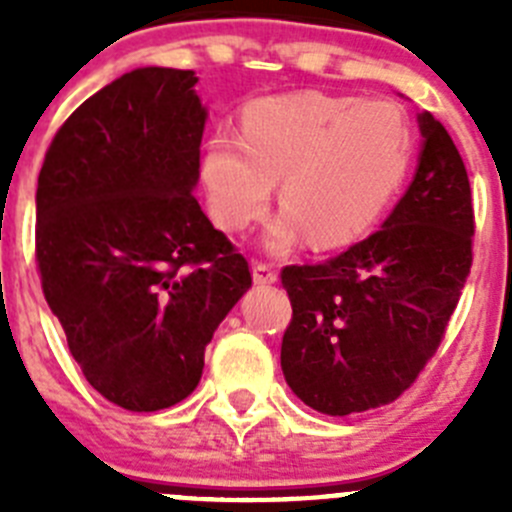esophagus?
Listing matches in <instances>:
<instances>
[{"instance_id": "1", "label": "esophagus", "mask_w": 512, "mask_h": 512, "mask_svg": "<svg viewBox=\"0 0 512 512\" xmlns=\"http://www.w3.org/2000/svg\"><path fill=\"white\" fill-rule=\"evenodd\" d=\"M253 282L274 284L277 282V269L266 261H253Z\"/></svg>"}]
</instances>
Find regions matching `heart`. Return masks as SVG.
I'll use <instances>...</instances> for the list:
<instances>
[{
    "label": "heart",
    "instance_id": "1",
    "mask_svg": "<svg viewBox=\"0 0 512 512\" xmlns=\"http://www.w3.org/2000/svg\"><path fill=\"white\" fill-rule=\"evenodd\" d=\"M413 158V130L390 99L325 92L264 97L241 112V135L217 130L202 151V182L217 225L243 233L261 220L279 182L282 217L269 243L307 233L318 248L343 246L374 225Z\"/></svg>",
    "mask_w": 512,
    "mask_h": 512
}]
</instances>
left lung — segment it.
I'll return each instance as SVG.
<instances>
[{
	"mask_svg": "<svg viewBox=\"0 0 512 512\" xmlns=\"http://www.w3.org/2000/svg\"><path fill=\"white\" fill-rule=\"evenodd\" d=\"M415 179L382 228L348 251L282 269L292 320L282 372L325 415L390 405L441 346L472 269L474 207L449 130L423 112Z\"/></svg>",
	"mask_w": 512,
	"mask_h": 512,
	"instance_id": "left-lung-1",
	"label": "left lung"
}]
</instances>
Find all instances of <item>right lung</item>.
<instances>
[{
	"label": "right lung",
	"mask_w": 512,
	"mask_h": 512,
	"mask_svg": "<svg viewBox=\"0 0 512 512\" xmlns=\"http://www.w3.org/2000/svg\"><path fill=\"white\" fill-rule=\"evenodd\" d=\"M194 84L158 66L120 76L71 112L38 176L45 302L87 382L133 413L192 395L212 333L251 287L246 256L192 194Z\"/></svg>",
	"instance_id": "right-lung-1"
}]
</instances>
